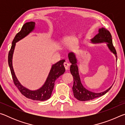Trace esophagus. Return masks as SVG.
<instances>
[{"mask_svg": "<svg viewBox=\"0 0 125 125\" xmlns=\"http://www.w3.org/2000/svg\"><path fill=\"white\" fill-rule=\"evenodd\" d=\"M64 66L65 70H68V68H69V63H67V62L64 63Z\"/></svg>", "mask_w": 125, "mask_h": 125, "instance_id": "esophagus-1", "label": "esophagus"}]
</instances>
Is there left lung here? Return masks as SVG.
Listing matches in <instances>:
<instances>
[{
	"instance_id": "8db88e82",
	"label": "left lung",
	"mask_w": 125,
	"mask_h": 125,
	"mask_svg": "<svg viewBox=\"0 0 125 125\" xmlns=\"http://www.w3.org/2000/svg\"><path fill=\"white\" fill-rule=\"evenodd\" d=\"M90 41L93 43H106V46L109 50L115 54L116 58V60L117 61V55H116L117 53L115 48L113 46L111 35L107 29H105L104 27L99 29L98 34L95 36V37L93 38ZM68 58L72 64L70 67V71L73 77L72 89L74 96L78 100L83 101L93 100L105 95L111 88L112 86L104 92L101 93H94L86 89L81 83L79 74V69L77 65L78 60L75 54L73 52L69 53Z\"/></svg>"
}]
</instances>
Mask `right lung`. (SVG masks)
Instances as JSON below:
<instances>
[{"label":"right lung","mask_w":125,"mask_h":125,"mask_svg":"<svg viewBox=\"0 0 125 125\" xmlns=\"http://www.w3.org/2000/svg\"><path fill=\"white\" fill-rule=\"evenodd\" d=\"M35 27V22L30 21L25 23L22 26L20 32L16 35L12 42L11 47L8 54V64L11 71L14 84L23 95L33 100L45 101L50 99L51 96L56 80L64 73L65 68L63 65V63L65 62V60H61L52 65L51 69L45 83L42 86V87L36 90H30L20 84L15 74L13 67H12V56H13L16 43L24 39L25 37L33 31Z\"/></svg>","instance_id":"right-lung-1"}]
</instances>
